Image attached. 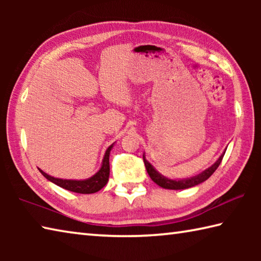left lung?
Segmentation results:
<instances>
[{
	"mask_svg": "<svg viewBox=\"0 0 261 261\" xmlns=\"http://www.w3.org/2000/svg\"><path fill=\"white\" fill-rule=\"evenodd\" d=\"M224 153L226 152H223V154H221V156L218 159V160H216L215 163H213V165H212L210 168H207L206 170L202 171V173H200L199 175L193 176V177H190V178H184V179H170V178L165 177V176L159 173L155 168H154L151 163L146 160L145 154L143 155V159H144L145 167H146V170L149 175V177H151L153 182L156 183L159 187H161L163 189H169V190H183V189L196 187V185L205 182L206 179H208L212 176V174H213L214 171L218 169V167L220 166L221 161H222Z\"/></svg>",
	"mask_w": 261,
	"mask_h": 261,
	"instance_id": "8db88e82",
	"label": "left lung"
}]
</instances>
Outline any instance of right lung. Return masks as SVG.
Returning <instances> with one entry per match:
<instances>
[{
    "label": "right lung",
    "mask_w": 261,
    "mask_h": 261,
    "mask_svg": "<svg viewBox=\"0 0 261 261\" xmlns=\"http://www.w3.org/2000/svg\"><path fill=\"white\" fill-rule=\"evenodd\" d=\"M114 146L110 145V146L107 148V151L105 153L103 160H102V165H101V168L99 169L98 173H95L92 177L87 178V179H62V178H56L53 177V176L46 174L45 171H42L41 169L40 173L45 176V177L50 180L59 187L63 188L65 190H69V191L76 192V193H83V194H88V193H95L100 191L106 184L108 182L109 178V154L112 148Z\"/></svg>",
    "instance_id": "add662e5"
}]
</instances>
